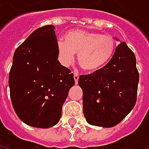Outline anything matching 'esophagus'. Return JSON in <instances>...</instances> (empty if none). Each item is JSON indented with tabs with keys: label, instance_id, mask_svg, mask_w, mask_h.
Returning a JSON list of instances; mask_svg holds the SVG:
<instances>
[{
	"label": "esophagus",
	"instance_id": "obj_1",
	"mask_svg": "<svg viewBox=\"0 0 149 149\" xmlns=\"http://www.w3.org/2000/svg\"><path fill=\"white\" fill-rule=\"evenodd\" d=\"M78 78H79V75L75 72L74 73V80H75V84H76L78 83Z\"/></svg>",
	"mask_w": 149,
	"mask_h": 149
}]
</instances>
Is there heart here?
Returning <instances> with one entry per match:
<instances>
[{
  "label": "heart",
  "instance_id": "obj_1",
  "mask_svg": "<svg viewBox=\"0 0 149 149\" xmlns=\"http://www.w3.org/2000/svg\"><path fill=\"white\" fill-rule=\"evenodd\" d=\"M57 49L63 65H71L74 53H77L80 66L86 72H94L103 69L110 61L116 49V40L111 35L73 30L66 33L65 41L58 42Z\"/></svg>",
  "mask_w": 149,
  "mask_h": 149
}]
</instances>
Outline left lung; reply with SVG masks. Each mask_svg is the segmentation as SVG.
Returning <instances> with one entry per match:
<instances>
[{
    "mask_svg": "<svg viewBox=\"0 0 149 149\" xmlns=\"http://www.w3.org/2000/svg\"><path fill=\"white\" fill-rule=\"evenodd\" d=\"M138 83L134 52L121 42L103 69L78 78L87 123L105 128L117 125L135 105Z\"/></svg>",
    "mask_w": 149,
    "mask_h": 149,
    "instance_id": "8db88e82",
    "label": "left lung"
}]
</instances>
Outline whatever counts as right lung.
Returning <instances> with one entry per match:
<instances>
[{
  "instance_id": "obj_1",
  "label": "right lung",
  "mask_w": 149,
  "mask_h": 149,
  "mask_svg": "<svg viewBox=\"0 0 149 149\" xmlns=\"http://www.w3.org/2000/svg\"><path fill=\"white\" fill-rule=\"evenodd\" d=\"M52 25L41 26L15 50L8 84L14 109L29 126L56 125L62 106L74 85L73 73L58 60Z\"/></svg>"
}]
</instances>
